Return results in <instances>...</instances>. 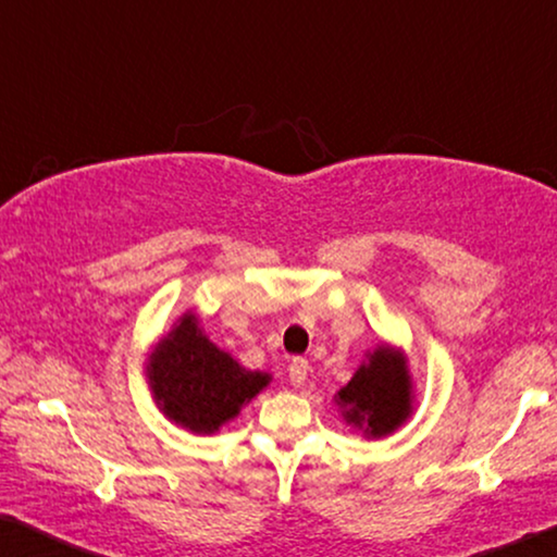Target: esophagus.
<instances>
[{"label":"esophagus","instance_id":"esophagus-1","mask_svg":"<svg viewBox=\"0 0 557 557\" xmlns=\"http://www.w3.org/2000/svg\"><path fill=\"white\" fill-rule=\"evenodd\" d=\"M307 375H310V362H307L305 358H295L293 362H289V383H293L295 387L305 385Z\"/></svg>","mask_w":557,"mask_h":557}]
</instances>
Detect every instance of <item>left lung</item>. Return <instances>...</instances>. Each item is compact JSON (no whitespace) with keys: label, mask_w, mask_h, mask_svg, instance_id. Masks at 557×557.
<instances>
[{"label":"left lung","mask_w":557,"mask_h":557,"mask_svg":"<svg viewBox=\"0 0 557 557\" xmlns=\"http://www.w3.org/2000/svg\"><path fill=\"white\" fill-rule=\"evenodd\" d=\"M347 425L368 437L395 433L412 412V377L400 350L380 345L335 395Z\"/></svg>","instance_id":"8db88e82"}]
</instances>
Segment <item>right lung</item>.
<instances>
[{
    "label": "right lung",
    "instance_id": "add662e5",
    "mask_svg": "<svg viewBox=\"0 0 557 557\" xmlns=\"http://www.w3.org/2000/svg\"><path fill=\"white\" fill-rule=\"evenodd\" d=\"M152 397L174 425L212 435L270 385V375L245 370L199 327L195 312L174 322L147 360Z\"/></svg>",
    "mask_w": 557,
    "mask_h": 557
}]
</instances>
